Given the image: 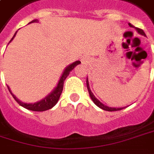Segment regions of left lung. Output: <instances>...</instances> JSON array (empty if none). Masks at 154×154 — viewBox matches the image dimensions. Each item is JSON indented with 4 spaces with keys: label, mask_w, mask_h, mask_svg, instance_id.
Segmentation results:
<instances>
[{
    "label": "left lung",
    "mask_w": 154,
    "mask_h": 154,
    "mask_svg": "<svg viewBox=\"0 0 154 154\" xmlns=\"http://www.w3.org/2000/svg\"><path fill=\"white\" fill-rule=\"evenodd\" d=\"M129 26L132 27H134V26L131 24V23H129ZM135 29L138 31V33H140V35H145L146 36V34H145V32L143 31L142 29H140V28H139V27H135ZM87 87H88V90L89 92V94H90V97H91V99H92V100L94 102V104L98 106L100 108H101V109H103V110H106V111H109V112H112V111H119V110H121V109H123V108H115V107H109V106H105L103 104L101 103L100 101H99L98 100H97L95 96L94 95V94L92 93V91H91V89L89 88V84H88V81L87 80Z\"/></svg>",
    "instance_id": "8db88e82"
}]
</instances>
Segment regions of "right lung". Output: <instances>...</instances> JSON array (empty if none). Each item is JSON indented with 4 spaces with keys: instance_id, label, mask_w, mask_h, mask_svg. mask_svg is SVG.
<instances>
[{
    "instance_id": "obj_1",
    "label": "right lung",
    "mask_w": 154,
    "mask_h": 154,
    "mask_svg": "<svg viewBox=\"0 0 154 154\" xmlns=\"http://www.w3.org/2000/svg\"><path fill=\"white\" fill-rule=\"evenodd\" d=\"M34 21H36V20L31 21V22H34ZM31 22H30V23H31ZM15 35H16V33L14 34V37L15 36ZM14 37L12 38L11 41L14 39ZM11 41H10V42H11ZM80 63H81V61H80V60H77V61L72 63L71 65L68 66L65 69V71L63 72V73H62V75H61V77H60V81H59L57 87L54 88V90L49 95H48L45 99H43L42 100H41V101L35 102V103L34 104L23 103V102L20 101L19 100L12 94L11 91L9 90V88H8H8L9 90L10 94H11L12 95H13V97H14V99L17 101V103L20 104V105L21 106H23L24 108H27L28 110L35 112H42L46 111V110H48V109L52 108L53 106H54L55 104L58 102V100H59V99H60V94H61V93H62V90H63V85H64V81H65L66 78L69 75V73L73 70V68H74L77 65H79Z\"/></svg>"
}]
</instances>
